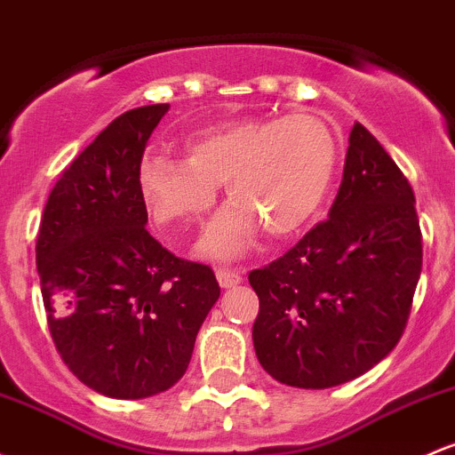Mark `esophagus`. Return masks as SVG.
Instances as JSON below:
<instances>
[{"label": "esophagus", "mask_w": 455, "mask_h": 455, "mask_svg": "<svg viewBox=\"0 0 455 455\" xmlns=\"http://www.w3.org/2000/svg\"><path fill=\"white\" fill-rule=\"evenodd\" d=\"M216 276H218L220 287H224V289H231V287H235V284L242 283V274L235 272V269H228V267H218Z\"/></svg>", "instance_id": "esophagus-1"}]
</instances>
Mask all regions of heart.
<instances>
[{
  "label": "heart",
  "instance_id": "obj_1",
  "mask_svg": "<svg viewBox=\"0 0 455 455\" xmlns=\"http://www.w3.org/2000/svg\"><path fill=\"white\" fill-rule=\"evenodd\" d=\"M186 155L142 159V201L159 227L198 222L224 183L231 203L212 220L201 251L235 259L252 246L257 224L267 235L289 237L315 216L337 166V140L311 114L242 116L194 133Z\"/></svg>",
  "mask_w": 455,
  "mask_h": 455
}]
</instances>
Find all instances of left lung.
I'll return each mask as SVG.
<instances>
[{"label": "left lung", "instance_id": "obj_1", "mask_svg": "<svg viewBox=\"0 0 455 455\" xmlns=\"http://www.w3.org/2000/svg\"><path fill=\"white\" fill-rule=\"evenodd\" d=\"M328 216L248 274L259 296L254 352L289 387H337L378 365L402 339L421 276L414 192L361 123Z\"/></svg>", "mask_w": 455, "mask_h": 455}]
</instances>
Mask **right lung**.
<instances>
[{
    "label": "right lung",
    "mask_w": 455,
    "mask_h": 455,
    "mask_svg": "<svg viewBox=\"0 0 455 455\" xmlns=\"http://www.w3.org/2000/svg\"><path fill=\"white\" fill-rule=\"evenodd\" d=\"M168 103L114 118L64 168L36 239L47 323L75 376L92 391L142 399L186 373L216 274L174 257L147 231L140 164Z\"/></svg>",
    "instance_id": "add662e5"
}]
</instances>
